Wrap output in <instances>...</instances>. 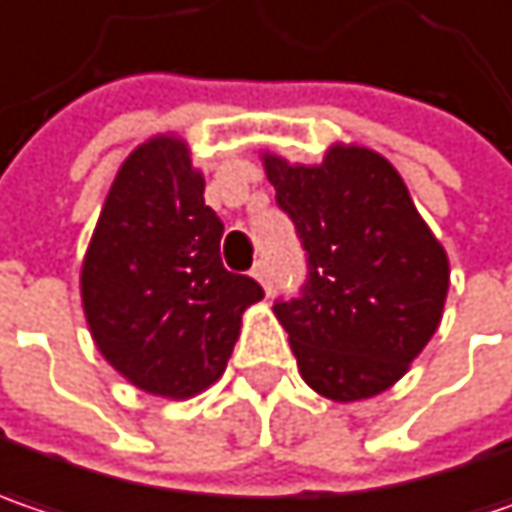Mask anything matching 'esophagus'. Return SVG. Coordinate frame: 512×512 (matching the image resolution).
Instances as JSON below:
<instances>
[{
  "instance_id": "1",
  "label": "esophagus",
  "mask_w": 512,
  "mask_h": 512,
  "mask_svg": "<svg viewBox=\"0 0 512 512\" xmlns=\"http://www.w3.org/2000/svg\"><path fill=\"white\" fill-rule=\"evenodd\" d=\"M252 278H255L257 284L263 286V292L266 295H272V281H269V266L260 260V263H255V269H252Z\"/></svg>"
}]
</instances>
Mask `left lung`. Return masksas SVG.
<instances>
[{"mask_svg":"<svg viewBox=\"0 0 512 512\" xmlns=\"http://www.w3.org/2000/svg\"><path fill=\"white\" fill-rule=\"evenodd\" d=\"M260 159L307 249L301 298L275 304L304 382L333 403L388 391L443 318L446 249L371 147L336 141L318 165Z\"/></svg>","mask_w":512,"mask_h":512,"instance_id":"8db88e82","label":"left lung"}]
</instances>
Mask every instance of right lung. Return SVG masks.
Wrapping results in <instances>:
<instances>
[{"label": "right lung", "mask_w": 512, "mask_h": 512, "mask_svg": "<svg viewBox=\"0 0 512 512\" xmlns=\"http://www.w3.org/2000/svg\"><path fill=\"white\" fill-rule=\"evenodd\" d=\"M188 141L147 138L118 167L80 266L95 347L136 388L188 400L214 385L263 298L220 260L223 223L205 205Z\"/></svg>", "instance_id": "1"}]
</instances>
